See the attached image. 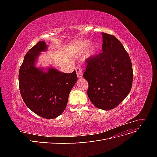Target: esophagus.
Instances as JSON below:
<instances>
[{"label":"esophagus","mask_w":157,"mask_h":157,"mask_svg":"<svg viewBox=\"0 0 157 157\" xmlns=\"http://www.w3.org/2000/svg\"><path fill=\"white\" fill-rule=\"evenodd\" d=\"M76 72H77V77L78 78H80L82 77L83 76V73H82V71L81 69V67H80V65H78L77 67H76Z\"/></svg>","instance_id":"esophagus-1"}]
</instances>
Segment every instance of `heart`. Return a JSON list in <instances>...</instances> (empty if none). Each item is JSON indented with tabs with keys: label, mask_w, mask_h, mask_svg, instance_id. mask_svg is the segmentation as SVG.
I'll return each mask as SVG.
<instances>
[{
	"label": "heart",
	"mask_w": 157,
	"mask_h": 157,
	"mask_svg": "<svg viewBox=\"0 0 157 157\" xmlns=\"http://www.w3.org/2000/svg\"><path fill=\"white\" fill-rule=\"evenodd\" d=\"M98 45L94 42H90V40H83L80 42L78 47V54H82L84 52L86 58H92L97 54Z\"/></svg>",
	"instance_id": "1"
}]
</instances>
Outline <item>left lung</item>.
Segmentation results:
<instances>
[{
	"label": "left lung",
	"mask_w": 157,
	"mask_h": 157,
	"mask_svg": "<svg viewBox=\"0 0 157 157\" xmlns=\"http://www.w3.org/2000/svg\"><path fill=\"white\" fill-rule=\"evenodd\" d=\"M102 54L87 60L83 77L89 84L88 96L97 108H115L129 94L133 81L130 56L115 36L101 33Z\"/></svg>",
	"instance_id": "8db88e82"
}]
</instances>
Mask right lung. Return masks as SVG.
<instances>
[{
    "label": "right lung",
    "instance_id": "right-lung-1",
    "mask_svg": "<svg viewBox=\"0 0 157 157\" xmlns=\"http://www.w3.org/2000/svg\"><path fill=\"white\" fill-rule=\"evenodd\" d=\"M48 48L46 42L41 40L28 51L19 71V85L27 107L37 115L52 119L64 111L69 93L78 78L75 71L64 73L52 66L37 67L41 52Z\"/></svg>",
    "mask_w": 157,
    "mask_h": 157
}]
</instances>
